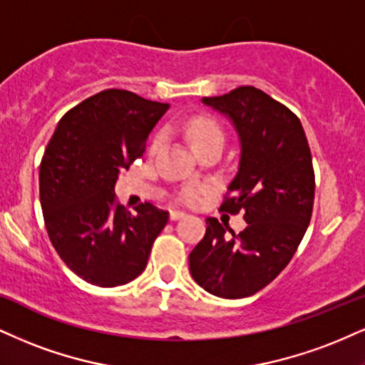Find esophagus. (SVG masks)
Wrapping results in <instances>:
<instances>
[{"label": "esophagus", "mask_w": 365, "mask_h": 365, "mask_svg": "<svg viewBox=\"0 0 365 365\" xmlns=\"http://www.w3.org/2000/svg\"><path fill=\"white\" fill-rule=\"evenodd\" d=\"M187 214L183 212V210H171L170 212V219L171 221H178V219H182V217H185Z\"/></svg>", "instance_id": "obj_1"}]
</instances>
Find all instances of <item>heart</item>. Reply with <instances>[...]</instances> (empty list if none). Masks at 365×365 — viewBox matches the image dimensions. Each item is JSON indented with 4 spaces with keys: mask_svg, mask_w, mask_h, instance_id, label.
I'll use <instances>...</instances> for the list:
<instances>
[{
    "mask_svg": "<svg viewBox=\"0 0 365 365\" xmlns=\"http://www.w3.org/2000/svg\"><path fill=\"white\" fill-rule=\"evenodd\" d=\"M182 129L188 140V144H190L194 151L195 149H199L200 146H204V144L214 143V140L225 143L222 129L219 127L216 120H212V118L209 117L188 118V120H185V124H183ZM160 144H161V134H156L151 140V146H149V149H151V151H156V149L160 148ZM180 199L187 202V204H192V202L199 199V190H197V188H185V190H182V194H180Z\"/></svg>",
    "mask_w": 365,
    "mask_h": 365,
    "instance_id": "b5f03b06",
    "label": "heart"
}]
</instances>
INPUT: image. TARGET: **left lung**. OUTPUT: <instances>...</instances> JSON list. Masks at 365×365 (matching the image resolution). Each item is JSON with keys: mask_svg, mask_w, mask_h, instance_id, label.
<instances>
[{"mask_svg": "<svg viewBox=\"0 0 365 365\" xmlns=\"http://www.w3.org/2000/svg\"><path fill=\"white\" fill-rule=\"evenodd\" d=\"M232 120L241 140L240 170L227 187L222 212H243L247 227L236 235L216 217L188 255L200 287L240 299L262 291L282 272L308 230L314 204V170L299 117L255 86L204 96Z\"/></svg>", "mask_w": 365, "mask_h": 365, "instance_id": "1", "label": "left lung"}]
</instances>
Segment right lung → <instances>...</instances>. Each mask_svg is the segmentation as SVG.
Returning a JSON list of instances; mask_svg holds the SVG:
<instances>
[{"label":"right lung","instance_id":"right-lung-1","mask_svg":"<svg viewBox=\"0 0 365 365\" xmlns=\"http://www.w3.org/2000/svg\"><path fill=\"white\" fill-rule=\"evenodd\" d=\"M168 103L103 90L68 110L43 151L38 190L47 235L78 277L117 287L146 269L168 212L149 202L125 209L113 194L118 173L146 149Z\"/></svg>","mask_w":365,"mask_h":365}]
</instances>
